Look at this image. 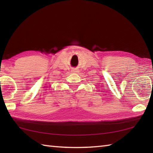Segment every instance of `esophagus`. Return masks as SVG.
Wrapping results in <instances>:
<instances>
[{
    "mask_svg": "<svg viewBox=\"0 0 153 153\" xmlns=\"http://www.w3.org/2000/svg\"><path fill=\"white\" fill-rule=\"evenodd\" d=\"M71 71H72V72H77V69H73L72 70H71Z\"/></svg>",
    "mask_w": 153,
    "mask_h": 153,
    "instance_id": "esophagus-1",
    "label": "esophagus"
}]
</instances>
